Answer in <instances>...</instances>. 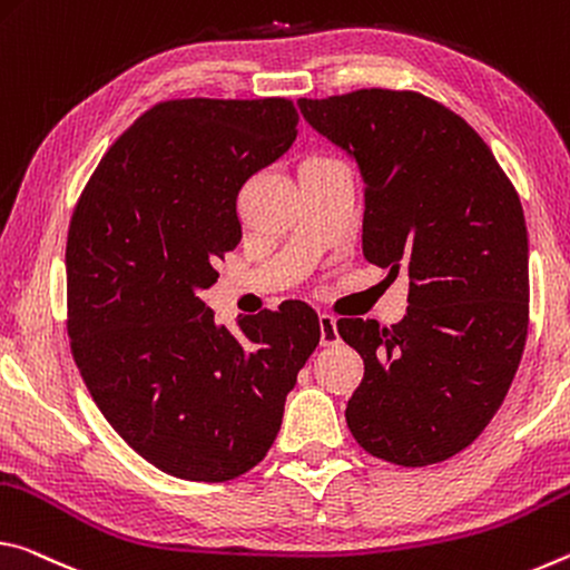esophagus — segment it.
Returning <instances> with one entry per match:
<instances>
[{
	"label": "esophagus",
	"mask_w": 570,
	"mask_h": 570,
	"mask_svg": "<svg viewBox=\"0 0 570 570\" xmlns=\"http://www.w3.org/2000/svg\"><path fill=\"white\" fill-rule=\"evenodd\" d=\"M318 325H321V346H335V343L341 341L333 315H328V313L318 315Z\"/></svg>",
	"instance_id": "1"
}]
</instances>
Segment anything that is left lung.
<instances>
[{
  "label": "left lung",
  "mask_w": 570,
  "mask_h": 570,
  "mask_svg": "<svg viewBox=\"0 0 570 570\" xmlns=\"http://www.w3.org/2000/svg\"><path fill=\"white\" fill-rule=\"evenodd\" d=\"M303 118L356 158L363 255L406 269L396 325L341 318L363 358L346 422L363 450L426 468L470 446L505 399L528 335L520 197L468 120L414 90L301 98Z\"/></svg>",
  "instance_id": "left-lung-1"
}]
</instances>
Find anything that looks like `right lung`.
<instances>
[{"label": "right lung", "instance_id": "add662e5", "mask_svg": "<svg viewBox=\"0 0 570 570\" xmlns=\"http://www.w3.org/2000/svg\"><path fill=\"white\" fill-rule=\"evenodd\" d=\"M287 98H176L118 136L75 204L65 273L82 381L124 442L166 474L227 482L263 462L321 341L301 301L214 323L199 297L242 239L237 197L293 146Z\"/></svg>", "mask_w": 570, "mask_h": 570}]
</instances>
